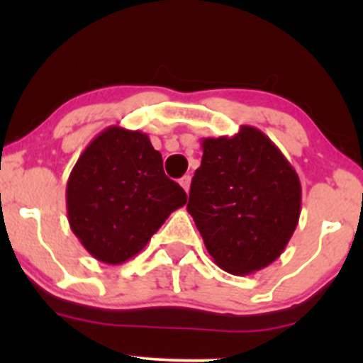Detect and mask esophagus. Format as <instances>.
Masks as SVG:
<instances>
[{"label": "esophagus", "instance_id": "34e87169", "mask_svg": "<svg viewBox=\"0 0 363 363\" xmlns=\"http://www.w3.org/2000/svg\"><path fill=\"white\" fill-rule=\"evenodd\" d=\"M179 182H181V186L184 187L186 193H189V187H191V176H184V177H182L181 181H179Z\"/></svg>", "mask_w": 363, "mask_h": 363}]
</instances>
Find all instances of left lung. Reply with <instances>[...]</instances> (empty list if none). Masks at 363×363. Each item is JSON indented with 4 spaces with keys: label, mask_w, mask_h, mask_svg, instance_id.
I'll list each match as a JSON object with an SVG mask.
<instances>
[{
    "label": "left lung",
    "mask_w": 363,
    "mask_h": 363,
    "mask_svg": "<svg viewBox=\"0 0 363 363\" xmlns=\"http://www.w3.org/2000/svg\"><path fill=\"white\" fill-rule=\"evenodd\" d=\"M201 147L187 211L220 268L232 274L259 272L280 257L297 228L301 179L257 128L203 138Z\"/></svg>",
    "instance_id": "left-lung-1"
}]
</instances>
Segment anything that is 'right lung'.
<instances>
[{
	"label": "right lung",
	"instance_id": "obj_1",
	"mask_svg": "<svg viewBox=\"0 0 363 363\" xmlns=\"http://www.w3.org/2000/svg\"><path fill=\"white\" fill-rule=\"evenodd\" d=\"M186 201L184 189L165 176L148 135L121 126L90 141L66 184L69 227L106 264L136 256Z\"/></svg>",
	"mask_w": 363,
	"mask_h": 363
}]
</instances>
